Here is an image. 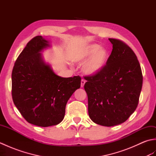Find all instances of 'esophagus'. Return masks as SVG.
<instances>
[{
  "label": "esophagus",
  "instance_id": "esophagus-1",
  "mask_svg": "<svg viewBox=\"0 0 156 156\" xmlns=\"http://www.w3.org/2000/svg\"><path fill=\"white\" fill-rule=\"evenodd\" d=\"M85 82H86V81L84 80V79H82V80H81V87H84Z\"/></svg>",
  "mask_w": 156,
  "mask_h": 156
}]
</instances>
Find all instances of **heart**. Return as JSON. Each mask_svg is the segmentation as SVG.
<instances>
[{"label":"heart","mask_w":156,"mask_h":156,"mask_svg":"<svg viewBox=\"0 0 156 156\" xmlns=\"http://www.w3.org/2000/svg\"><path fill=\"white\" fill-rule=\"evenodd\" d=\"M92 57L86 63L83 71L88 75H95L103 68L108 59V53L105 49H101L97 44H92L76 53L74 60L78 63H84Z\"/></svg>","instance_id":"obj_1"}]
</instances>
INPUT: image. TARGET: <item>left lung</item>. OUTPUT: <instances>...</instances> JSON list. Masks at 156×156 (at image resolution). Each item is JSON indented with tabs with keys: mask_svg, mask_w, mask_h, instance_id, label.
Returning <instances> with one entry per match:
<instances>
[{
	"mask_svg": "<svg viewBox=\"0 0 156 156\" xmlns=\"http://www.w3.org/2000/svg\"><path fill=\"white\" fill-rule=\"evenodd\" d=\"M112 50L101 72L85 76L88 115L94 122L106 127L126 121L135 111L143 76L136 55L121 40L109 38Z\"/></svg>",
	"mask_w": 156,
	"mask_h": 156,
	"instance_id": "left-lung-1",
	"label": "left lung"
}]
</instances>
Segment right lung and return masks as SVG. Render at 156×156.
<instances>
[{
  "label": "right lung",
  "mask_w": 156,
  "mask_h": 156,
  "mask_svg": "<svg viewBox=\"0 0 156 156\" xmlns=\"http://www.w3.org/2000/svg\"><path fill=\"white\" fill-rule=\"evenodd\" d=\"M48 45L42 36H35L18 56L12 72L15 105L28 122L44 127L62 122L68 101L81 84L80 76L60 77L43 62L39 51Z\"/></svg>",
  "instance_id": "1"
}]
</instances>
